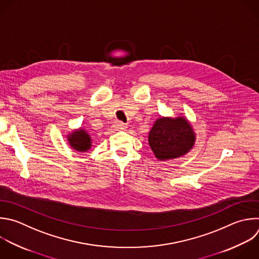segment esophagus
<instances>
[{
	"instance_id": "1",
	"label": "esophagus",
	"mask_w": 259,
	"mask_h": 259,
	"mask_svg": "<svg viewBox=\"0 0 259 259\" xmlns=\"http://www.w3.org/2000/svg\"><path fill=\"white\" fill-rule=\"evenodd\" d=\"M114 127H115V129H117V130H125L126 128H127V126H126V124H124V123H122V122H116L115 124H114Z\"/></svg>"
}]
</instances>
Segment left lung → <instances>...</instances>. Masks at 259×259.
<instances>
[{
  "label": "left lung",
  "mask_w": 259,
  "mask_h": 259,
  "mask_svg": "<svg viewBox=\"0 0 259 259\" xmlns=\"http://www.w3.org/2000/svg\"><path fill=\"white\" fill-rule=\"evenodd\" d=\"M196 133L184 116L159 117L148 133V144L158 160L182 157L194 146Z\"/></svg>",
  "instance_id": "left-lung-1"
}]
</instances>
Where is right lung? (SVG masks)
<instances>
[{
	"instance_id": "1",
	"label": "right lung",
	"mask_w": 259,
	"mask_h": 259,
	"mask_svg": "<svg viewBox=\"0 0 259 259\" xmlns=\"http://www.w3.org/2000/svg\"><path fill=\"white\" fill-rule=\"evenodd\" d=\"M69 146L77 152H88L93 146V139L90 133L83 128L74 129L66 135Z\"/></svg>"
}]
</instances>
